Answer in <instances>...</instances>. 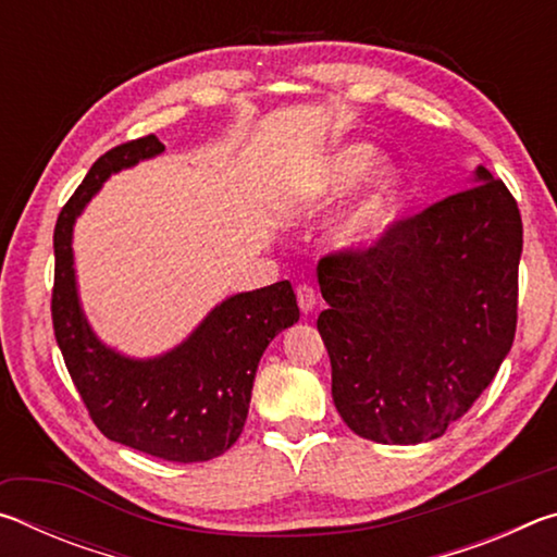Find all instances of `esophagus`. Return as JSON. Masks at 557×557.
I'll return each instance as SVG.
<instances>
[{
  "label": "esophagus",
  "mask_w": 557,
  "mask_h": 557,
  "mask_svg": "<svg viewBox=\"0 0 557 557\" xmlns=\"http://www.w3.org/2000/svg\"><path fill=\"white\" fill-rule=\"evenodd\" d=\"M297 305L301 309V314L314 312V307H317V292H314V287L299 285L297 287Z\"/></svg>",
  "instance_id": "1"
}]
</instances>
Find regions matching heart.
<instances>
[{
  "instance_id": "obj_1",
  "label": "heart",
  "mask_w": 557,
  "mask_h": 557,
  "mask_svg": "<svg viewBox=\"0 0 557 557\" xmlns=\"http://www.w3.org/2000/svg\"><path fill=\"white\" fill-rule=\"evenodd\" d=\"M373 157L375 149L371 145L356 143L338 147L336 152L329 154L319 164L312 176H307V182H301L299 196L305 201L317 203L334 199L371 166ZM395 199H398V172H395L393 164L383 162L366 176V182L354 194V199L329 223L326 235L332 248L351 252L369 245L385 228V223L391 221Z\"/></svg>"
}]
</instances>
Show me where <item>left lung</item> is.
I'll list each match as a JSON object with an SVG mask.
<instances>
[{"instance_id":"8db88e82","label":"left lung","mask_w":557,"mask_h":557,"mask_svg":"<svg viewBox=\"0 0 557 557\" xmlns=\"http://www.w3.org/2000/svg\"><path fill=\"white\" fill-rule=\"evenodd\" d=\"M467 185L395 223L373 248L317 268L334 405L366 440L442 437L511 351L521 213L482 164Z\"/></svg>"}]
</instances>
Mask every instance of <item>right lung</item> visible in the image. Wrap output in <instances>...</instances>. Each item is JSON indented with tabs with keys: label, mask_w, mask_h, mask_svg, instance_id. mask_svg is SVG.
<instances>
[{
	"label": "right lung",
	"mask_w": 557,
	"mask_h": 557,
	"mask_svg": "<svg viewBox=\"0 0 557 557\" xmlns=\"http://www.w3.org/2000/svg\"><path fill=\"white\" fill-rule=\"evenodd\" d=\"M154 135L102 154L55 221L53 332L69 373L98 430L112 442L166 461H209L240 437L258 363L272 338L299 319L287 280L215 305L182 344L132 358L102 344L78 297L73 225L112 174L159 157Z\"/></svg>",
	"instance_id": "add662e5"
}]
</instances>
